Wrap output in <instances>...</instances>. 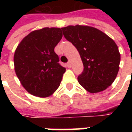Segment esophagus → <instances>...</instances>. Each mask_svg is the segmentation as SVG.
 <instances>
[{
  "label": "esophagus",
  "instance_id": "obj_1",
  "mask_svg": "<svg viewBox=\"0 0 132 132\" xmlns=\"http://www.w3.org/2000/svg\"><path fill=\"white\" fill-rule=\"evenodd\" d=\"M67 66H68V68H70V67H71V63H70V62H68V63H67Z\"/></svg>",
  "mask_w": 132,
  "mask_h": 132
}]
</instances>
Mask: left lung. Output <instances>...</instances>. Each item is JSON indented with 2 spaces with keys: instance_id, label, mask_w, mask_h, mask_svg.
I'll return each mask as SVG.
<instances>
[{
  "instance_id": "8db88e82",
  "label": "left lung",
  "mask_w": 132,
  "mask_h": 132,
  "mask_svg": "<svg viewBox=\"0 0 132 132\" xmlns=\"http://www.w3.org/2000/svg\"><path fill=\"white\" fill-rule=\"evenodd\" d=\"M62 30L82 60L84 71L77 77L79 84L90 93L101 92L111 86L117 76L121 61L114 41L89 26L70 25Z\"/></svg>"
}]
</instances>
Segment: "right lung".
Listing matches in <instances>:
<instances>
[{
    "mask_svg": "<svg viewBox=\"0 0 132 132\" xmlns=\"http://www.w3.org/2000/svg\"><path fill=\"white\" fill-rule=\"evenodd\" d=\"M62 38L60 28L45 27L31 32L16 48L15 74L30 94L47 97L60 86L66 68L59 64L54 48Z\"/></svg>",
    "mask_w": 132,
    "mask_h": 132,
    "instance_id": "1",
    "label": "right lung"
}]
</instances>
